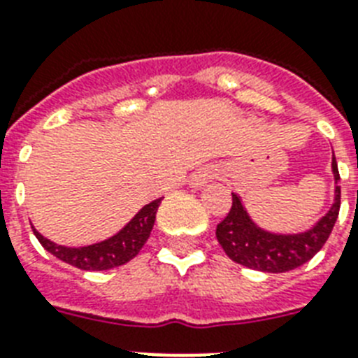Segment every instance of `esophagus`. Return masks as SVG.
<instances>
[{"instance_id":"34e87169","label":"esophagus","mask_w":358,"mask_h":358,"mask_svg":"<svg viewBox=\"0 0 358 358\" xmlns=\"http://www.w3.org/2000/svg\"><path fill=\"white\" fill-rule=\"evenodd\" d=\"M215 176V172H214V168H210V166H205V168H199V170H197V172H194L190 176V186L192 188H203V186L206 185V182L210 181L212 177Z\"/></svg>"}]
</instances>
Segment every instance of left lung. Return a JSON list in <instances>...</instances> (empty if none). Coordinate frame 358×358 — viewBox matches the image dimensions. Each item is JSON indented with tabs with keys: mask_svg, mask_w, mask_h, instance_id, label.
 <instances>
[{
	"mask_svg": "<svg viewBox=\"0 0 358 358\" xmlns=\"http://www.w3.org/2000/svg\"><path fill=\"white\" fill-rule=\"evenodd\" d=\"M335 199L320 220L302 232H273L250 217L239 194H232V208L215 229V238L232 262L262 273H287L300 267L324 247L341 210V176L335 153L331 159Z\"/></svg>",
	"mask_w": 358,
	"mask_h": 358,
	"instance_id": "1",
	"label": "left lung"
}]
</instances>
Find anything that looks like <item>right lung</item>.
Returning <instances> with one entry per match:
<instances>
[{"label":"right lung","mask_w":358,"mask_h":358,"mask_svg":"<svg viewBox=\"0 0 358 358\" xmlns=\"http://www.w3.org/2000/svg\"><path fill=\"white\" fill-rule=\"evenodd\" d=\"M161 201L162 197H159V199L144 205L117 234L96 241V243L84 245V247H66V245L55 243L45 236H41L34 227H32V232L41 243V247L62 262L82 268V271H108V268L128 264L129 259H133L141 252L152 234L155 214H157Z\"/></svg>","instance_id":"right-lung-1"}]
</instances>
